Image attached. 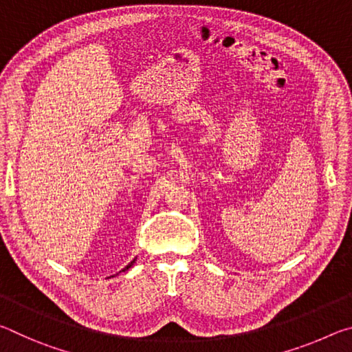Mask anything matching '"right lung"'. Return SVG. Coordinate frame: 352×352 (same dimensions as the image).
Instances as JSON below:
<instances>
[{
  "label": "right lung",
  "instance_id": "add662e5",
  "mask_svg": "<svg viewBox=\"0 0 352 352\" xmlns=\"http://www.w3.org/2000/svg\"><path fill=\"white\" fill-rule=\"evenodd\" d=\"M133 262H135V259H133L132 262H130V264H129V265H127V267H126V269H124V270H129V269H130V267H132V265H133ZM124 270H122V272H124Z\"/></svg>",
  "mask_w": 352,
  "mask_h": 352
}]
</instances>
